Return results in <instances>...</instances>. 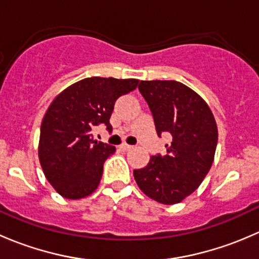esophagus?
<instances>
[{
	"label": "esophagus",
	"instance_id": "obj_1",
	"mask_svg": "<svg viewBox=\"0 0 259 259\" xmlns=\"http://www.w3.org/2000/svg\"><path fill=\"white\" fill-rule=\"evenodd\" d=\"M120 149H121L122 151H127V150H130V149H133V146L129 144H121L120 145Z\"/></svg>",
	"mask_w": 259,
	"mask_h": 259
}]
</instances>
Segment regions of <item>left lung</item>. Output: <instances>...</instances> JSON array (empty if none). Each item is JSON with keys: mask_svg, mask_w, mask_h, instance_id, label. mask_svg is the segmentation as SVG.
I'll use <instances>...</instances> for the list:
<instances>
[{"mask_svg": "<svg viewBox=\"0 0 259 259\" xmlns=\"http://www.w3.org/2000/svg\"><path fill=\"white\" fill-rule=\"evenodd\" d=\"M156 132L171 135L166 154L150 156L135 169L134 178L145 195L161 204H177L192 194L209 171L218 129L208 104L194 90L174 80L140 81Z\"/></svg>", "mask_w": 259, "mask_h": 259, "instance_id": "1", "label": "left lung"}]
</instances>
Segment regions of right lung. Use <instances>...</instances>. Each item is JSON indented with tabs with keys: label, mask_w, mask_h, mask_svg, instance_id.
Listing matches in <instances>:
<instances>
[{
	"label": "right lung",
	"mask_w": 259,
	"mask_h": 259,
	"mask_svg": "<svg viewBox=\"0 0 259 259\" xmlns=\"http://www.w3.org/2000/svg\"><path fill=\"white\" fill-rule=\"evenodd\" d=\"M139 80L86 77L72 83L50 104L41 122L38 159L50 184L66 199L96 190L104 163L115 146L94 140L99 124L111 130L115 101L135 90Z\"/></svg>",
	"instance_id": "1"
}]
</instances>
